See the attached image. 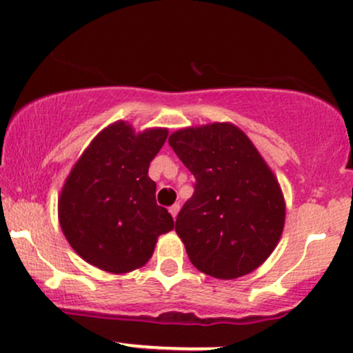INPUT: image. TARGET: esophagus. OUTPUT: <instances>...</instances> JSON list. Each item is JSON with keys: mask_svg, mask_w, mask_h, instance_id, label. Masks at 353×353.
I'll use <instances>...</instances> for the list:
<instances>
[{"mask_svg": "<svg viewBox=\"0 0 353 353\" xmlns=\"http://www.w3.org/2000/svg\"><path fill=\"white\" fill-rule=\"evenodd\" d=\"M179 209H181L179 204H174V205H171V208H169V212H171V216L174 219H176L177 214H179Z\"/></svg>", "mask_w": 353, "mask_h": 353, "instance_id": "esophagus-1", "label": "esophagus"}]
</instances>
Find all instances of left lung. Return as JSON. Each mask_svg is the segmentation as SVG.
<instances>
[{
  "mask_svg": "<svg viewBox=\"0 0 353 353\" xmlns=\"http://www.w3.org/2000/svg\"><path fill=\"white\" fill-rule=\"evenodd\" d=\"M169 145L196 177L176 219L192 265L228 281L252 272L272 254L285 222L274 172L230 123L179 129Z\"/></svg>",
  "mask_w": 353,
  "mask_h": 353,
  "instance_id": "obj_1",
  "label": "left lung"
}]
</instances>
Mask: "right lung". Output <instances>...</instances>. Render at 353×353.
I'll use <instances>...</instances> for the list:
<instances>
[{
  "label": "right lung",
  "mask_w": 353,
  "mask_h": 353,
  "mask_svg": "<svg viewBox=\"0 0 353 353\" xmlns=\"http://www.w3.org/2000/svg\"><path fill=\"white\" fill-rule=\"evenodd\" d=\"M168 129L134 132L124 121L92 139L64 182L59 224L72 249L101 270L125 274L151 259L161 234L174 229L172 216L156 202L149 164Z\"/></svg>",
  "instance_id": "right-lung-1"
}]
</instances>
